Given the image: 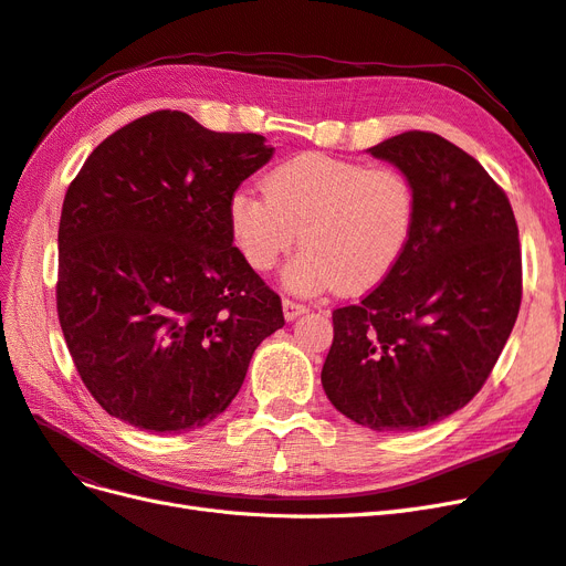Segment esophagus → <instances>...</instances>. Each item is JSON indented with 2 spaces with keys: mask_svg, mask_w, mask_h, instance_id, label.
<instances>
[{
  "mask_svg": "<svg viewBox=\"0 0 566 566\" xmlns=\"http://www.w3.org/2000/svg\"><path fill=\"white\" fill-rule=\"evenodd\" d=\"M306 312V306L304 304H300V302H295V300H290V297H285L283 300V316H285V321H295L300 314H304Z\"/></svg>",
  "mask_w": 566,
  "mask_h": 566,
  "instance_id": "34e87169",
  "label": "esophagus"
}]
</instances>
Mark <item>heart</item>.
Segmentation results:
<instances>
[{"mask_svg": "<svg viewBox=\"0 0 566 566\" xmlns=\"http://www.w3.org/2000/svg\"><path fill=\"white\" fill-rule=\"evenodd\" d=\"M235 250L254 271H269L304 245L285 269L300 295L339 287L358 295L399 266L418 221L416 184L399 167H368L323 153H302L271 169L264 193L238 188L227 208Z\"/></svg>", "mask_w": 566, "mask_h": 566, "instance_id": "heart-1", "label": "heart"}]
</instances>
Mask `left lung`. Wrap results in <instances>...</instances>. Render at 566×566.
Segmentation results:
<instances>
[{"mask_svg":"<svg viewBox=\"0 0 566 566\" xmlns=\"http://www.w3.org/2000/svg\"><path fill=\"white\" fill-rule=\"evenodd\" d=\"M413 179L418 221L403 260L358 304L333 312L321 370L331 403L378 432L443 420L484 387L522 304V250L503 188L432 132L373 146Z\"/></svg>","mask_w":566,"mask_h":566,"instance_id":"8db88e82","label":"left lung"}]
</instances>
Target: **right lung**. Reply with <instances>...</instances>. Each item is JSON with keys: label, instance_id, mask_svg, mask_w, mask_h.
Listing matches in <instances>:
<instances>
[{"label": "right lung", "instance_id": "right-lung-1", "mask_svg": "<svg viewBox=\"0 0 566 566\" xmlns=\"http://www.w3.org/2000/svg\"><path fill=\"white\" fill-rule=\"evenodd\" d=\"M271 156L262 134L156 111L101 142L67 186L56 312L108 416L158 434L208 424L283 328L281 297L233 248L227 219Z\"/></svg>", "mask_w": 566, "mask_h": 566}]
</instances>
